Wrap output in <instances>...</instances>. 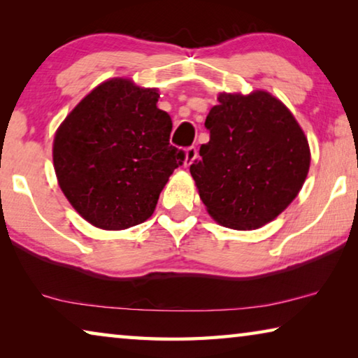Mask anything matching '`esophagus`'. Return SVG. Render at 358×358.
Here are the masks:
<instances>
[{
  "label": "esophagus",
  "instance_id": "34e87169",
  "mask_svg": "<svg viewBox=\"0 0 358 358\" xmlns=\"http://www.w3.org/2000/svg\"><path fill=\"white\" fill-rule=\"evenodd\" d=\"M197 157V148L196 147H189L186 148V155H185V166L189 167Z\"/></svg>",
  "mask_w": 358,
  "mask_h": 358
}]
</instances>
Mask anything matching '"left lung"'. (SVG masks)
Returning a JSON list of instances; mask_svg holds the SVG:
<instances>
[{"mask_svg": "<svg viewBox=\"0 0 358 358\" xmlns=\"http://www.w3.org/2000/svg\"><path fill=\"white\" fill-rule=\"evenodd\" d=\"M205 120L210 142L189 172L210 216L251 230L287 208L310 171V147L294 115L266 92L217 96Z\"/></svg>", "mask_w": 358, "mask_h": 358, "instance_id": "8db88e82", "label": "left lung"}]
</instances>
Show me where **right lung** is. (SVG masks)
<instances>
[{
	"label": "right lung",
	"mask_w": 358,
	"mask_h": 358,
	"mask_svg": "<svg viewBox=\"0 0 358 358\" xmlns=\"http://www.w3.org/2000/svg\"><path fill=\"white\" fill-rule=\"evenodd\" d=\"M155 88L112 78L78 102L53 141L59 187L90 224L121 230L153 215L162 187L183 164L169 142L172 120Z\"/></svg>",
	"instance_id": "1"
}]
</instances>
